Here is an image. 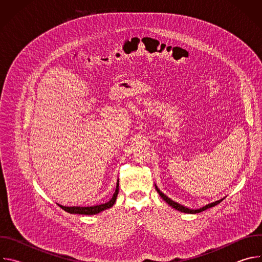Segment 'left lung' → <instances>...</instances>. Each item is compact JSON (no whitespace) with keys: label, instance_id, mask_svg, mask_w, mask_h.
<instances>
[{"label":"left lung","instance_id":"1","mask_svg":"<svg viewBox=\"0 0 262 262\" xmlns=\"http://www.w3.org/2000/svg\"><path fill=\"white\" fill-rule=\"evenodd\" d=\"M156 189H157V191H158V193H159V195L170 205V206H172L173 208H175V209H177V210H179V211H182V212H185V213H198V212H201V211H203V210H205V209H207V208H209V207H212V206H214V205H217L223 199H221V200H217V201H215V202H212V203H210V204H207L206 206H203L202 208H200V209H190V208H186V207H184V206H182V205H180V204H178V203H176V202H174L173 200H171L170 198H168L164 193H162L159 189H158V186L156 185Z\"/></svg>","mask_w":262,"mask_h":262}]
</instances>
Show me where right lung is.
<instances>
[{
    "label": "right lung",
    "instance_id": "right-lung-1",
    "mask_svg": "<svg viewBox=\"0 0 262 262\" xmlns=\"http://www.w3.org/2000/svg\"><path fill=\"white\" fill-rule=\"evenodd\" d=\"M119 182V181H118ZM117 182V186H116V190H115V193L113 195V197H112V199L106 202V203H103V204H100V205H95V206H88V207H81V206H63V205H60L58 204L62 209H64L65 211L69 212V213H78V214H96L104 209H107L110 207H112L114 205L116 199H117V195H118V192H119V183Z\"/></svg>",
    "mask_w": 262,
    "mask_h": 262
}]
</instances>
